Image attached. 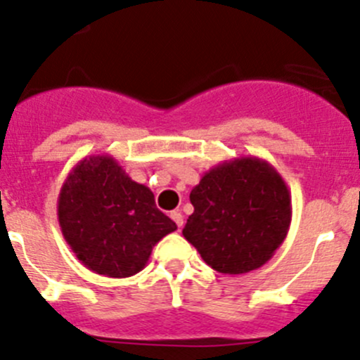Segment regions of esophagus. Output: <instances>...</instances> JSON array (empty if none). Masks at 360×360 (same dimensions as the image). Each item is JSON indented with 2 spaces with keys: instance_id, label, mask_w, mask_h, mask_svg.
Instances as JSON below:
<instances>
[{
  "instance_id": "obj_1",
  "label": "esophagus",
  "mask_w": 360,
  "mask_h": 360,
  "mask_svg": "<svg viewBox=\"0 0 360 360\" xmlns=\"http://www.w3.org/2000/svg\"><path fill=\"white\" fill-rule=\"evenodd\" d=\"M170 217H172V219L176 221L177 228H183V223H184V219H183V214H181L179 210H172V212H170Z\"/></svg>"
}]
</instances>
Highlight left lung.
Here are the masks:
<instances>
[{"mask_svg":"<svg viewBox=\"0 0 360 360\" xmlns=\"http://www.w3.org/2000/svg\"><path fill=\"white\" fill-rule=\"evenodd\" d=\"M193 214L183 235L219 274L263 266L291 226V193L271 163L238 157L217 163L191 190Z\"/></svg>","mask_w":360,"mask_h":360,"instance_id":"8db88e82","label":"left lung"}]
</instances>
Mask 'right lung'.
<instances>
[{
    "label": "right lung",
    "mask_w": 360,
    "mask_h": 360,
    "mask_svg": "<svg viewBox=\"0 0 360 360\" xmlns=\"http://www.w3.org/2000/svg\"><path fill=\"white\" fill-rule=\"evenodd\" d=\"M57 217L63 237L89 270L125 278L146 266L151 250L176 223L157 209L155 195L110 155L79 160L60 188Z\"/></svg>",
    "instance_id": "right-lung-1"
}]
</instances>
